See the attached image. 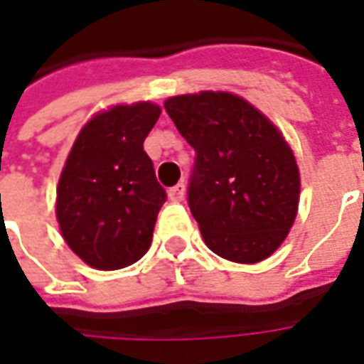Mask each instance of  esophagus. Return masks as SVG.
<instances>
[{
    "instance_id": "34e87169",
    "label": "esophagus",
    "mask_w": 364,
    "mask_h": 364,
    "mask_svg": "<svg viewBox=\"0 0 364 364\" xmlns=\"http://www.w3.org/2000/svg\"><path fill=\"white\" fill-rule=\"evenodd\" d=\"M169 198L173 203H181L183 198H185V183H177L175 187H171L169 189Z\"/></svg>"
}]
</instances>
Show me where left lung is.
<instances>
[{
	"label": "left lung",
	"mask_w": 364,
	"mask_h": 364,
	"mask_svg": "<svg viewBox=\"0 0 364 364\" xmlns=\"http://www.w3.org/2000/svg\"><path fill=\"white\" fill-rule=\"evenodd\" d=\"M164 107L195 148L187 200L205 244L236 263L267 259L298 210L300 175L287 140L232 93L171 97Z\"/></svg>",
	"instance_id": "left-lung-1"
}]
</instances>
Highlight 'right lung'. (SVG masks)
I'll return each instance as SVG.
<instances>
[{
    "instance_id": "add662e5",
    "label": "right lung",
    "mask_w": 364,
    "mask_h": 364,
    "mask_svg": "<svg viewBox=\"0 0 364 364\" xmlns=\"http://www.w3.org/2000/svg\"><path fill=\"white\" fill-rule=\"evenodd\" d=\"M158 105H117L82 128L60 175V232L87 265L114 271L148 252L166 189L156 179L144 140Z\"/></svg>"
}]
</instances>
